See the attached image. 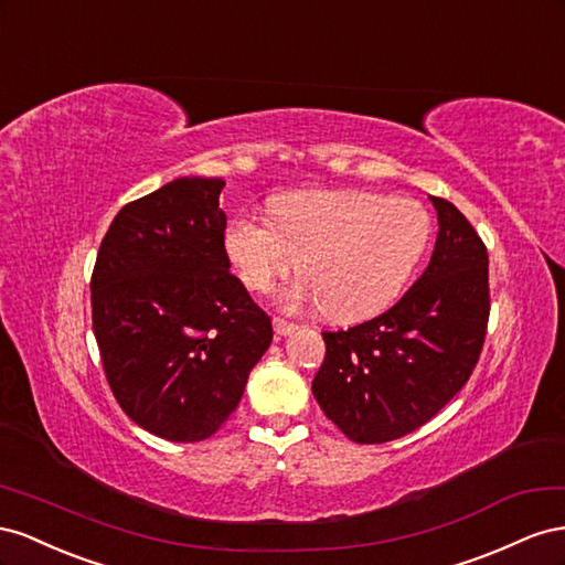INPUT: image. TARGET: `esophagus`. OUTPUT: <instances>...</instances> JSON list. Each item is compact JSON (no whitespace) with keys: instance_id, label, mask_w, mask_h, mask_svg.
Wrapping results in <instances>:
<instances>
[{"instance_id":"34e87169","label":"esophagus","mask_w":565,"mask_h":565,"mask_svg":"<svg viewBox=\"0 0 565 565\" xmlns=\"http://www.w3.org/2000/svg\"><path fill=\"white\" fill-rule=\"evenodd\" d=\"M298 329V324H294V321H286L281 317H274V331H277L279 335H288L294 333Z\"/></svg>"}]
</instances>
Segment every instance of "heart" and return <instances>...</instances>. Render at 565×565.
Segmentation results:
<instances>
[{"instance_id": "1", "label": "heart", "mask_w": 565, "mask_h": 565, "mask_svg": "<svg viewBox=\"0 0 565 565\" xmlns=\"http://www.w3.org/2000/svg\"><path fill=\"white\" fill-rule=\"evenodd\" d=\"M433 217L409 196L379 191H291L271 201V220L234 215L224 248L253 291H269L301 260L288 305L319 302L333 321H358L402 294L430 244Z\"/></svg>"}]
</instances>
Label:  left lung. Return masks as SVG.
<instances>
[{
  "label": "left lung",
  "instance_id": "obj_1",
  "mask_svg": "<svg viewBox=\"0 0 565 565\" xmlns=\"http://www.w3.org/2000/svg\"><path fill=\"white\" fill-rule=\"evenodd\" d=\"M440 232L430 263L391 310L348 331H321L312 381L319 407L360 445L416 430L471 379L490 319L488 248L457 205L430 199Z\"/></svg>",
  "mask_w": 565,
  "mask_h": 565
}]
</instances>
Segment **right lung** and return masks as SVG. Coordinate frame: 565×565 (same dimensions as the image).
I'll list each match as a JSON object with an SVG mask.
<instances>
[{
    "instance_id": "1",
    "label": "right lung",
    "mask_w": 565,
    "mask_h": 565,
    "mask_svg": "<svg viewBox=\"0 0 565 565\" xmlns=\"http://www.w3.org/2000/svg\"><path fill=\"white\" fill-rule=\"evenodd\" d=\"M220 177H180L120 207L92 271V327L122 412L199 443L227 422L271 321L230 271Z\"/></svg>"
}]
</instances>
